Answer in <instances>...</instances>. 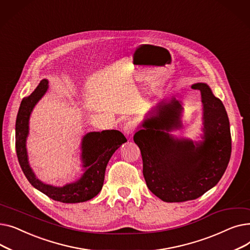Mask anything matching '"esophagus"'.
Here are the masks:
<instances>
[{
    "label": "esophagus",
    "mask_w": 250,
    "mask_h": 250,
    "mask_svg": "<svg viewBox=\"0 0 250 250\" xmlns=\"http://www.w3.org/2000/svg\"><path fill=\"white\" fill-rule=\"evenodd\" d=\"M136 129V123L134 121H129L127 122L125 126H124V132L126 136H130L133 135V133L135 132Z\"/></svg>",
    "instance_id": "1"
}]
</instances>
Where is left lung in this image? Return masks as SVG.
Here are the masks:
<instances>
[{
	"instance_id": "8db88e82",
	"label": "left lung",
	"mask_w": 250,
	"mask_h": 250,
	"mask_svg": "<svg viewBox=\"0 0 250 250\" xmlns=\"http://www.w3.org/2000/svg\"><path fill=\"white\" fill-rule=\"evenodd\" d=\"M198 89L203 103L202 141L170 134L182 127L181 102L162 100L144 121L134 141L141 150L143 174L148 188L160 200L180 203L200 198L224 174L231 156L230 124L222 101L206 83Z\"/></svg>"
}]
</instances>
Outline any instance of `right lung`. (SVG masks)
<instances>
[{
  "label": "right lung",
  "instance_id": "add662e5",
  "mask_svg": "<svg viewBox=\"0 0 250 250\" xmlns=\"http://www.w3.org/2000/svg\"><path fill=\"white\" fill-rule=\"evenodd\" d=\"M48 88L46 79L41 81L36 89L21 101L16 118V153L22 171L31 186L48 198L65 204L83 203L96 196L103 187L105 169L113 153L126 142L125 137L116 129L91 132L85 135L81 144L83 175L77 181L63 187L45 185L39 180L28 162L26 139L29 134V118L36 105Z\"/></svg>",
  "mask_w": 250,
  "mask_h": 250
}]
</instances>
